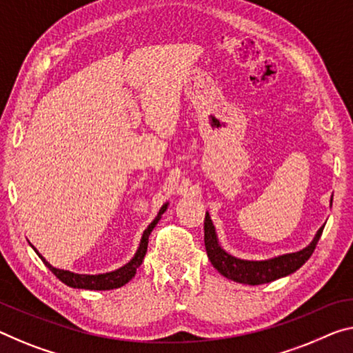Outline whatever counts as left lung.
I'll return each mask as SVG.
<instances>
[{
    "instance_id": "obj_1",
    "label": "left lung",
    "mask_w": 353,
    "mask_h": 353,
    "mask_svg": "<svg viewBox=\"0 0 353 353\" xmlns=\"http://www.w3.org/2000/svg\"><path fill=\"white\" fill-rule=\"evenodd\" d=\"M333 202V195L332 200ZM205 249H207L208 259L213 267L219 271L222 276H225L227 279L235 281L240 284L248 285H259V284H267L271 281H276L284 276H289L295 273L298 268H301V265H305L309 257L312 256L314 249L317 246V241L321 240V235L323 232V225L317 230L314 235L312 241L309 243L306 248H303L301 251L283 254V256L270 257L265 260H246L232 256L221 246L218 240V233H216V227L211 221V216H205Z\"/></svg>"
}]
</instances>
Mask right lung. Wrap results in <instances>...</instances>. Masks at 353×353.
<instances>
[{
  "label": "right lung",
  "instance_id": "right-lung-1",
  "mask_svg": "<svg viewBox=\"0 0 353 353\" xmlns=\"http://www.w3.org/2000/svg\"><path fill=\"white\" fill-rule=\"evenodd\" d=\"M167 207H169V202L164 203L159 210V213L156 218L151 221V224L146 227L142 233V240H140V245L135 251L134 257L129 260L126 265L123 267L113 270V271H107V273H99V274H80V273H74V271L69 270H59L55 268L53 265H50L47 260L41 256L39 251L31 245V248L34 249L37 256L41 257L42 262L46 263V267L52 271L57 278L69 287H74V289H85V290H112V289H118V287H123L124 284H128L135 276V271L142 265L143 257L146 254V249H148V238L151 235V232L158 224L159 219L162 218V214L165 213Z\"/></svg>",
  "mask_w": 353,
  "mask_h": 353
}]
</instances>
